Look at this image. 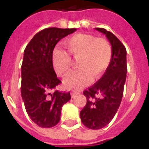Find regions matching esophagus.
<instances>
[{
    "mask_svg": "<svg viewBox=\"0 0 149 149\" xmlns=\"http://www.w3.org/2000/svg\"><path fill=\"white\" fill-rule=\"evenodd\" d=\"M77 94H78V93H75V92H72V93H71V96H72V97H75V96H77Z\"/></svg>",
    "mask_w": 149,
    "mask_h": 149,
    "instance_id": "obj_1",
    "label": "esophagus"
}]
</instances>
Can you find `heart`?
Segmentation results:
<instances>
[{
    "instance_id": "1",
    "label": "heart",
    "mask_w": 149,
    "mask_h": 149,
    "mask_svg": "<svg viewBox=\"0 0 149 149\" xmlns=\"http://www.w3.org/2000/svg\"><path fill=\"white\" fill-rule=\"evenodd\" d=\"M68 52L56 49L52 61L56 73L64 77L71 71L72 56L77 60L78 70L64 79V86L68 89H80L91 84L92 77L97 79L104 74L112 58V47L108 40L96 38L89 34H77L64 41Z\"/></svg>"
}]
</instances>
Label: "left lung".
Wrapping results in <instances>:
<instances>
[{"label": "left lung", "mask_w": 149, "mask_h": 149, "mask_svg": "<svg viewBox=\"0 0 149 149\" xmlns=\"http://www.w3.org/2000/svg\"><path fill=\"white\" fill-rule=\"evenodd\" d=\"M112 47V58L104 74L96 84L84 91L86 104L80 111L82 123L90 129L103 128L117 113L124 93L127 76V52L125 45L111 31L101 28Z\"/></svg>", "instance_id": "8db88e82"}]
</instances>
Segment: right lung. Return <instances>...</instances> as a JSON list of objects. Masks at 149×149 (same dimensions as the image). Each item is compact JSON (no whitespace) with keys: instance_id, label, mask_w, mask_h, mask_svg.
Listing matches in <instances>:
<instances>
[{"instance_id":"obj_1","label":"right lung","mask_w":149,"mask_h":149,"mask_svg":"<svg viewBox=\"0 0 149 149\" xmlns=\"http://www.w3.org/2000/svg\"><path fill=\"white\" fill-rule=\"evenodd\" d=\"M76 31V29H43L31 38L24 49L21 93L27 113L39 127L57 125L62 107L71 98L70 92L52 91L61 80L55 72L52 57L58 41Z\"/></svg>"}]
</instances>
